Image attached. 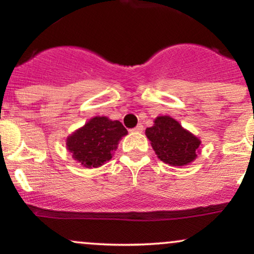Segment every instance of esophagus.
<instances>
[{
  "label": "esophagus",
  "instance_id": "34e87169",
  "mask_svg": "<svg viewBox=\"0 0 254 254\" xmlns=\"http://www.w3.org/2000/svg\"><path fill=\"white\" fill-rule=\"evenodd\" d=\"M131 131H135V132H142V131H143V125L138 124L136 127H133V129Z\"/></svg>",
  "mask_w": 254,
  "mask_h": 254
}]
</instances>
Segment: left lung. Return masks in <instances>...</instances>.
Returning a JSON list of instances; mask_svg holds the SVG:
<instances>
[{
	"instance_id": "left-lung-1",
	"label": "left lung",
	"mask_w": 254,
	"mask_h": 254,
	"mask_svg": "<svg viewBox=\"0 0 254 254\" xmlns=\"http://www.w3.org/2000/svg\"><path fill=\"white\" fill-rule=\"evenodd\" d=\"M145 135L157 157L165 164L179 167L189 165L197 157L199 138L170 116L157 117L153 127H147Z\"/></svg>"
}]
</instances>
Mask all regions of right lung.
Listing matches in <instances>:
<instances>
[{"label": "right lung", "instance_id": "obj_1", "mask_svg": "<svg viewBox=\"0 0 254 254\" xmlns=\"http://www.w3.org/2000/svg\"><path fill=\"white\" fill-rule=\"evenodd\" d=\"M127 133V130L119 121L94 117L68 136L66 149L83 167H100L112 159L113 151Z\"/></svg>", "mask_w": 254, "mask_h": 254}]
</instances>
